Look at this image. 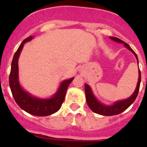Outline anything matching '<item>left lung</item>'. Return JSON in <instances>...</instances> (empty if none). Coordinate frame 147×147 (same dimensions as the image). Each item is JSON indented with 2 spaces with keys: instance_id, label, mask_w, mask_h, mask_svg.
I'll list each match as a JSON object with an SVG mask.
<instances>
[{
  "instance_id": "obj_1",
  "label": "left lung",
  "mask_w": 147,
  "mask_h": 147,
  "mask_svg": "<svg viewBox=\"0 0 147 147\" xmlns=\"http://www.w3.org/2000/svg\"><path fill=\"white\" fill-rule=\"evenodd\" d=\"M110 39L113 40L114 42L121 43V44H123V46L127 49H129L134 55V56L137 59V63L139 64V61H138L137 54L134 53V51L130 48V46L127 43L123 42V40H120L119 38L111 36ZM140 82H141V76H140V71L139 69L138 82H137V87L135 88V91L134 92V93L128 98H126V99H123V100H117V101L113 103L112 105H105L104 103H101L100 101H99L98 100V98L94 94L93 92H92V88L90 87L88 84L85 83V92L88 105V107H90V109L92 110V111L96 113V114H100V115H103V116H113V115H117V114H121L123 111H124L126 109H127L128 107H130V105H132L133 103L134 102V100H136L137 94H138V92H139Z\"/></svg>"
}]
</instances>
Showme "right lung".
Masks as SVG:
<instances>
[{
    "mask_svg": "<svg viewBox=\"0 0 147 147\" xmlns=\"http://www.w3.org/2000/svg\"><path fill=\"white\" fill-rule=\"evenodd\" d=\"M33 39V36H29L25 39L15 53L11 63L9 85L15 101L22 110L35 116H49L60 109L64 101L67 88L74 79V77L62 81L55 94L49 98H39L24 90L20 84L18 59L24 44Z\"/></svg>",
    "mask_w": 147,
    "mask_h": 147,
    "instance_id": "obj_1",
    "label": "right lung"
}]
</instances>
